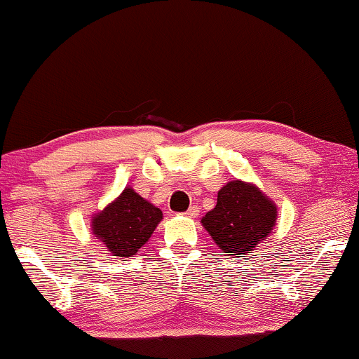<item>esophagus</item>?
Here are the masks:
<instances>
[{
  "label": "esophagus",
  "instance_id": "1",
  "mask_svg": "<svg viewBox=\"0 0 359 359\" xmlns=\"http://www.w3.org/2000/svg\"><path fill=\"white\" fill-rule=\"evenodd\" d=\"M198 215H200V208L196 205L190 206L189 211H187V213H185L187 218H196V216H198Z\"/></svg>",
  "mask_w": 359,
  "mask_h": 359
}]
</instances>
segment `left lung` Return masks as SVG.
<instances>
[{
	"label": "left lung",
	"instance_id": "1",
	"mask_svg": "<svg viewBox=\"0 0 359 359\" xmlns=\"http://www.w3.org/2000/svg\"><path fill=\"white\" fill-rule=\"evenodd\" d=\"M278 206L252 182L231 180L218 191V201L201 218V226L223 255L245 257L273 231Z\"/></svg>",
	"mask_w": 359,
	"mask_h": 359
}]
</instances>
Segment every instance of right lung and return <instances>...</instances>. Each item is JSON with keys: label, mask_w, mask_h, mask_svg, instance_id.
Wrapping results in <instances>:
<instances>
[{"label": "right lung", "mask_w": 359, "mask_h": 359, "mask_svg": "<svg viewBox=\"0 0 359 359\" xmlns=\"http://www.w3.org/2000/svg\"><path fill=\"white\" fill-rule=\"evenodd\" d=\"M163 221V211L125 187L117 198L90 216L94 239L118 259H128L143 249Z\"/></svg>", "instance_id": "obj_1"}]
</instances>
